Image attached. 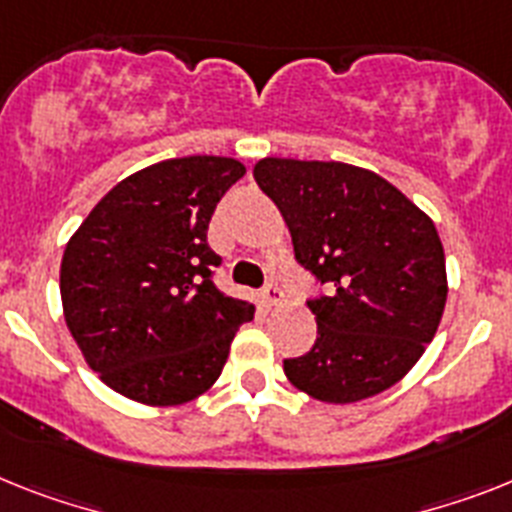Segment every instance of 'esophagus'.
<instances>
[{
  "label": "esophagus",
  "mask_w": 512,
  "mask_h": 512,
  "mask_svg": "<svg viewBox=\"0 0 512 512\" xmlns=\"http://www.w3.org/2000/svg\"><path fill=\"white\" fill-rule=\"evenodd\" d=\"M260 296H263V302L268 304V307H278V304L283 302V291L278 283H265V289L260 291Z\"/></svg>",
  "instance_id": "34e87169"
}]
</instances>
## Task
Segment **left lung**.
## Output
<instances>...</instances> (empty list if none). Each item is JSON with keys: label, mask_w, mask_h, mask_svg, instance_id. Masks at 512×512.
<instances>
[{"label": "left lung", "mask_w": 512, "mask_h": 512, "mask_svg": "<svg viewBox=\"0 0 512 512\" xmlns=\"http://www.w3.org/2000/svg\"><path fill=\"white\" fill-rule=\"evenodd\" d=\"M252 174L281 210L299 265L328 289L307 302L315 346L283 359L289 382L325 403L388 390L435 338L448 299L432 218L351 163L263 158Z\"/></svg>", "instance_id": "1"}]
</instances>
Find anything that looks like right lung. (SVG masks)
<instances>
[{"label":"right lung","instance_id":"obj_1","mask_svg":"<svg viewBox=\"0 0 512 512\" xmlns=\"http://www.w3.org/2000/svg\"><path fill=\"white\" fill-rule=\"evenodd\" d=\"M244 176L223 156L153 163L98 200L64 247V320L111 390L145 406H179L218 380L255 304L213 283L208 247L218 200Z\"/></svg>","mask_w":512,"mask_h":512}]
</instances>
